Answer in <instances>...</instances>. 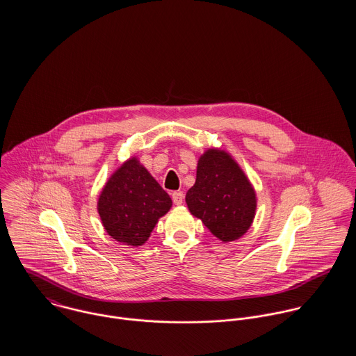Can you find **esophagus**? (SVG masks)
Instances as JSON below:
<instances>
[{
	"label": "esophagus",
	"instance_id": "obj_1",
	"mask_svg": "<svg viewBox=\"0 0 356 356\" xmlns=\"http://www.w3.org/2000/svg\"><path fill=\"white\" fill-rule=\"evenodd\" d=\"M184 193L182 192H174L172 193V202H174V204L175 205H181L182 204V202H184Z\"/></svg>",
	"mask_w": 356,
	"mask_h": 356
}]
</instances>
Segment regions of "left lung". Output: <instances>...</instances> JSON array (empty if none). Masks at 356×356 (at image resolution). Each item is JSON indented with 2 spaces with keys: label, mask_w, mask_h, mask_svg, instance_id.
Masks as SVG:
<instances>
[{
  "label": "left lung",
  "mask_w": 356,
  "mask_h": 356,
  "mask_svg": "<svg viewBox=\"0 0 356 356\" xmlns=\"http://www.w3.org/2000/svg\"><path fill=\"white\" fill-rule=\"evenodd\" d=\"M191 212L222 241L240 238L256 209L254 188L226 152L209 149L197 164L196 184L186 193Z\"/></svg>",
  "instance_id": "8db88e82"
}]
</instances>
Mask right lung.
Instances as JSON below:
<instances>
[{
	"label": "right lung",
	"mask_w": 356,
	"mask_h": 356,
	"mask_svg": "<svg viewBox=\"0 0 356 356\" xmlns=\"http://www.w3.org/2000/svg\"><path fill=\"white\" fill-rule=\"evenodd\" d=\"M170 207V196L137 159L126 161L109 178L99 199V213L108 234L136 247L148 240L157 219Z\"/></svg>",
	"instance_id": "right-lung-1"
}]
</instances>
